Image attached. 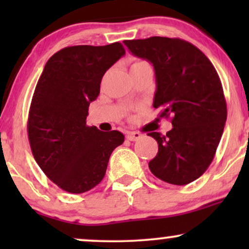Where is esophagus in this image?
Instances as JSON below:
<instances>
[{"instance_id": "34e87169", "label": "esophagus", "mask_w": 249, "mask_h": 249, "mask_svg": "<svg viewBox=\"0 0 249 249\" xmlns=\"http://www.w3.org/2000/svg\"><path fill=\"white\" fill-rule=\"evenodd\" d=\"M141 138H142V134L139 132H127L126 133V139L130 142H136Z\"/></svg>"}]
</instances>
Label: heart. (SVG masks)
<instances>
[{"instance_id":"b5f03b06","label":"heart","mask_w":249,"mask_h":249,"mask_svg":"<svg viewBox=\"0 0 249 249\" xmlns=\"http://www.w3.org/2000/svg\"><path fill=\"white\" fill-rule=\"evenodd\" d=\"M142 64H148L145 61H141V59H137V61H133L132 64H131V68L133 67H138V65H142Z\"/></svg>"}]
</instances>
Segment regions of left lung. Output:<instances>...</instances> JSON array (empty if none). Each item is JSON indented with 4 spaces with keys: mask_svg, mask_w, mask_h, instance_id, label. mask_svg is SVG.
I'll return each instance as SVG.
<instances>
[{
    "mask_svg": "<svg viewBox=\"0 0 249 249\" xmlns=\"http://www.w3.org/2000/svg\"><path fill=\"white\" fill-rule=\"evenodd\" d=\"M124 44L134 56L152 63L153 107L160 110V118L171 117L173 126L166 134L147 133L158 142L148 167L168 184H190L212 162L227 119L218 72L202 51L184 39L154 36Z\"/></svg>",
    "mask_w": 249,
    "mask_h": 249,
    "instance_id": "1",
    "label": "left lung"
}]
</instances>
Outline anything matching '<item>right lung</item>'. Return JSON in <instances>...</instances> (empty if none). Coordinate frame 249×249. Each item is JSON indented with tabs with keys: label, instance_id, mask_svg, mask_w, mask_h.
Here are the masks:
<instances>
[{
	"label": "right lung",
	"instance_id": "add662e5",
	"mask_svg": "<svg viewBox=\"0 0 249 249\" xmlns=\"http://www.w3.org/2000/svg\"><path fill=\"white\" fill-rule=\"evenodd\" d=\"M124 55L118 42L67 47L50 57L37 82L28 117L31 152L45 176L67 192L97 186L112 151L124 142L119 131L87 125L103 76Z\"/></svg>",
	"mask_w": 249,
	"mask_h": 249
}]
</instances>
